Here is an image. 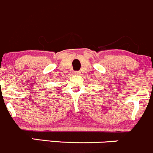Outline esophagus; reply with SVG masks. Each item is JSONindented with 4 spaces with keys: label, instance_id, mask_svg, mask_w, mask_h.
I'll return each instance as SVG.
<instances>
[{
    "label": "esophagus",
    "instance_id": "1",
    "mask_svg": "<svg viewBox=\"0 0 153 153\" xmlns=\"http://www.w3.org/2000/svg\"><path fill=\"white\" fill-rule=\"evenodd\" d=\"M80 74V72L79 71H75L74 72V74Z\"/></svg>",
    "mask_w": 153,
    "mask_h": 153
}]
</instances>
